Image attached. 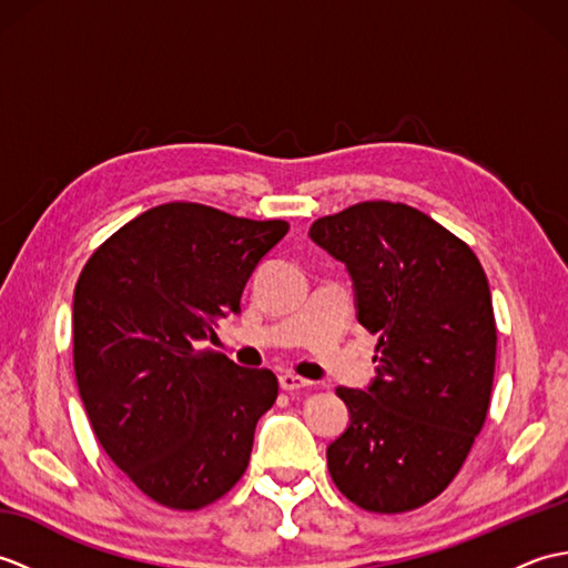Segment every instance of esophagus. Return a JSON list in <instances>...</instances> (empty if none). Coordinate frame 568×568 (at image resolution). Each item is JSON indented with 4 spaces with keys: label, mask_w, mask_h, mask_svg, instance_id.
<instances>
[{
    "label": "esophagus",
    "mask_w": 568,
    "mask_h": 568,
    "mask_svg": "<svg viewBox=\"0 0 568 568\" xmlns=\"http://www.w3.org/2000/svg\"><path fill=\"white\" fill-rule=\"evenodd\" d=\"M277 383H281V388L283 390H287V393H293V390H303V388H310V381H305V378H300V376H293V373H283L281 378H277Z\"/></svg>",
    "instance_id": "34e87169"
}]
</instances>
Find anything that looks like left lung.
Returning a JSON list of instances; mask_svg holds the SVG:
<instances>
[{
	"label": "left lung",
	"mask_w": 568,
	"mask_h": 568,
	"mask_svg": "<svg viewBox=\"0 0 568 568\" xmlns=\"http://www.w3.org/2000/svg\"><path fill=\"white\" fill-rule=\"evenodd\" d=\"M310 236L346 263L358 322L378 334L371 388L336 390L352 425L329 444V476L368 513L422 508L462 470L488 415L498 332L484 265L403 202L352 204Z\"/></svg>",
	"instance_id": "1"
}]
</instances>
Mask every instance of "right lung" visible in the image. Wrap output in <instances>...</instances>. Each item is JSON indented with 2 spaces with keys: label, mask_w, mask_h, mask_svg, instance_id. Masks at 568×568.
I'll return each instance as SVG.
<instances>
[{
  "label": "right lung",
  "mask_w": 568,
  "mask_h": 568,
  "mask_svg": "<svg viewBox=\"0 0 568 568\" xmlns=\"http://www.w3.org/2000/svg\"><path fill=\"white\" fill-rule=\"evenodd\" d=\"M287 229L168 202L114 232L78 277L72 364L82 405L106 456L163 508H207L244 476L277 378L197 342L216 317L239 315L253 268Z\"/></svg>",
  "instance_id": "1"
}]
</instances>
